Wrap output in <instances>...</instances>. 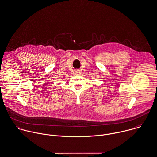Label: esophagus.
<instances>
[{
    "label": "esophagus",
    "instance_id": "obj_1",
    "mask_svg": "<svg viewBox=\"0 0 157 157\" xmlns=\"http://www.w3.org/2000/svg\"><path fill=\"white\" fill-rule=\"evenodd\" d=\"M75 73H76L77 75H80V70H76V71H75Z\"/></svg>",
    "mask_w": 157,
    "mask_h": 157
}]
</instances>
